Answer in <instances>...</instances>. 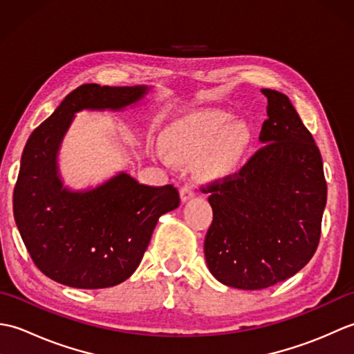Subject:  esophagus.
Masks as SVG:
<instances>
[{
    "instance_id": "1",
    "label": "esophagus",
    "mask_w": 354,
    "mask_h": 354,
    "mask_svg": "<svg viewBox=\"0 0 354 354\" xmlns=\"http://www.w3.org/2000/svg\"><path fill=\"white\" fill-rule=\"evenodd\" d=\"M179 196H181L183 202L190 201L194 196V192H193V187L192 185H184L181 190H179Z\"/></svg>"
}]
</instances>
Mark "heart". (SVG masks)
I'll return each mask as SVG.
<instances>
[{"mask_svg": "<svg viewBox=\"0 0 354 354\" xmlns=\"http://www.w3.org/2000/svg\"><path fill=\"white\" fill-rule=\"evenodd\" d=\"M251 145V132L243 123L225 127V118H202L178 123L162 133V146L153 149L160 161L167 156L178 162L199 160V171L207 179H223L240 167Z\"/></svg>", "mask_w": 354, "mask_h": 354, "instance_id": "1", "label": "heart"}]
</instances>
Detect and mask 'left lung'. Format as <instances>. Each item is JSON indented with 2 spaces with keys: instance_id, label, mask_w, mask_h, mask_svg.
<instances>
[{
  "instance_id": "obj_1",
  "label": "left lung",
  "mask_w": 354,
  "mask_h": 354,
  "mask_svg": "<svg viewBox=\"0 0 354 354\" xmlns=\"http://www.w3.org/2000/svg\"><path fill=\"white\" fill-rule=\"evenodd\" d=\"M268 120L257 150L239 173L207 190L213 222L204 251L225 286L266 289L295 275L313 257L327 202L322 158L288 95L261 89Z\"/></svg>"
}]
</instances>
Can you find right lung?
<instances>
[{
    "label": "right lung",
    "instance_id": "add662e5",
    "mask_svg": "<svg viewBox=\"0 0 354 354\" xmlns=\"http://www.w3.org/2000/svg\"><path fill=\"white\" fill-rule=\"evenodd\" d=\"M149 86L82 85L30 135L13 192V216L30 257L51 280L77 289H103L138 268L165 213L179 207L173 185L149 187L120 171L88 190H70L57 155L76 112L122 111Z\"/></svg>",
    "mask_w": 354,
    "mask_h": 354
}]
</instances>
